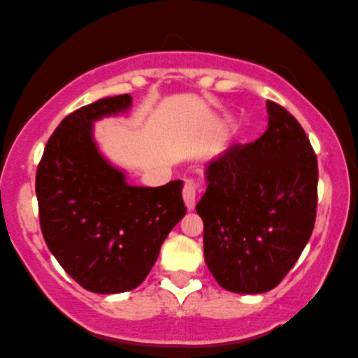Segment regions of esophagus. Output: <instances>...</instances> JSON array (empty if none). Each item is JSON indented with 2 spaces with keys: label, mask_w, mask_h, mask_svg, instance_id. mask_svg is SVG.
Masks as SVG:
<instances>
[{
  "label": "esophagus",
  "mask_w": 358,
  "mask_h": 358,
  "mask_svg": "<svg viewBox=\"0 0 358 358\" xmlns=\"http://www.w3.org/2000/svg\"><path fill=\"white\" fill-rule=\"evenodd\" d=\"M200 190H202V185H200L197 180L187 178L185 182H183V202H185L188 210H192L195 207V200H197Z\"/></svg>",
  "instance_id": "esophagus-1"
}]
</instances>
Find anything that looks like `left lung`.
Returning a JSON list of instances; mask_svg holds the SVG:
<instances>
[{
    "label": "left lung",
    "mask_w": 358,
    "mask_h": 358,
    "mask_svg": "<svg viewBox=\"0 0 358 358\" xmlns=\"http://www.w3.org/2000/svg\"><path fill=\"white\" fill-rule=\"evenodd\" d=\"M266 107L268 129L212 161L195 207L207 266L222 289L238 294L277 287L316 221V152L292 113L275 101Z\"/></svg>",
    "instance_id": "left-lung-1"
}]
</instances>
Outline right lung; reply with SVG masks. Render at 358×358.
I'll use <instances>...</instances> for the list:
<instances>
[{
  "instance_id": "add662e5",
  "label": "right lung",
  "mask_w": 358,
  "mask_h": 358,
  "mask_svg": "<svg viewBox=\"0 0 358 358\" xmlns=\"http://www.w3.org/2000/svg\"><path fill=\"white\" fill-rule=\"evenodd\" d=\"M131 103V95L108 96L69 113L47 141L35 175L38 221L50 253L81 287L96 294L143 284L187 212L183 182L131 187L98 152L92 122Z\"/></svg>"
}]
</instances>
